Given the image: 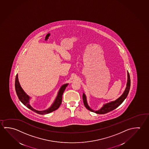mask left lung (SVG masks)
I'll return each mask as SVG.
<instances>
[{
  "label": "left lung",
  "instance_id": "obj_1",
  "mask_svg": "<svg viewBox=\"0 0 149 149\" xmlns=\"http://www.w3.org/2000/svg\"><path fill=\"white\" fill-rule=\"evenodd\" d=\"M130 78L129 73L127 71V84H126V87L122 95L117 99L116 100L104 104L102 107L99 110L95 111V110H93L92 109H91L89 107L88 103H87V101L86 96L85 94L84 93H83V99L84 104L85 106V107L88 110L90 111L91 112H95L97 114H104L107 113L111 111L114 110L118 107H119L122 103L123 102L125 99L127 98L128 94L129 93V90H130Z\"/></svg>",
  "mask_w": 149,
  "mask_h": 149
}]
</instances>
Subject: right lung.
Here are the masks:
<instances>
[{"label": "right lung", "mask_w": 149, "mask_h": 149, "mask_svg": "<svg viewBox=\"0 0 149 149\" xmlns=\"http://www.w3.org/2000/svg\"><path fill=\"white\" fill-rule=\"evenodd\" d=\"M68 84H65L61 86V88H60V89H59V92L58 93V95L56 96V99L54 101V103L51 105V107H49L48 109H47V110H43V111H38V110H35L29 104V100L31 98L27 95V94L25 93L24 91L23 90L21 86L20 85V83L19 81L17 74L16 77H15V91H16L18 98L20 100V101L25 106H26L30 110H32L33 111L38 113L39 114H48V113L52 112L55 110H57L59 108L62 103L63 93L67 87V86L68 85Z\"/></svg>", "instance_id": "add662e5"}]
</instances>
